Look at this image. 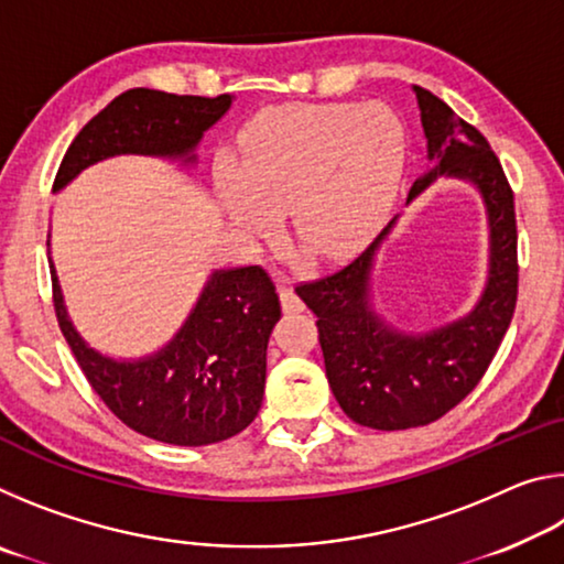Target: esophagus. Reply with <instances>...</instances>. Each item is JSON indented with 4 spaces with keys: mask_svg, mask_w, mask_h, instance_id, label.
Segmentation results:
<instances>
[{
    "mask_svg": "<svg viewBox=\"0 0 564 564\" xmlns=\"http://www.w3.org/2000/svg\"><path fill=\"white\" fill-rule=\"evenodd\" d=\"M279 295H281V303H283V311L285 313L303 311V301L299 299V293L293 291V285H291L289 279H281L279 281Z\"/></svg>",
    "mask_w": 564,
    "mask_h": 564,
    "instance_id": "obj_1",
    "label": "esophagus"
}]
</instances>
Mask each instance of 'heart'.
<instances>
[{
	"label": "heart",
	"mask_w": 564,
	"mask_h": 564,
	"mask_svg": "<svg viewBox=\"0 0 564 564\" xmlns=\"http://www.w3.org/2000/svg\"><path fill=\"white\" fill-rule=\"evenodd\" d=\"M403 123L380 104L269 109L216 164L218 202L238 226L271 234L289 212L293 236L316 259L366 246L386 221L403 174Z\"/></svg>",
	"instance_id": "1"
}]
</instances>
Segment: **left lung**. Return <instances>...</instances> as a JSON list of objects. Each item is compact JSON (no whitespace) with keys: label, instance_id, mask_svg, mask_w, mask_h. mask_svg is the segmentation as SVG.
Here are the masks:
<instances>
[{"label":"left lung","instance_id":"1","mask_svg":"<svg viewBox=\"0 0 564 564\" xmlns=\"http://www.w3.org/2000/svg\"><path fill=\"white\" fill-rule=\"evenodd\" d=\"M427 156L435 169L417 178L408 202L437 176H460L480 188L490 218V279L470 316L423 336L386 326L370 303V269L395 221L356 261L295 285L316 313L318 343L333 395L350 420L373 431H408L453 410L480 383L518 303V221L500 159L473 123L443 99L415 87Z\"/></svg>","mask_w":564,"mask_h":564}]
</instances>
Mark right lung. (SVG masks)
<instances>
[{
	"mask_svg": "<svg viewBox=\"0 0 564 564\" xmlns=\"http://www.w3.org/2000/svg\"><path fill=\"white\" fill-rule=\"evenodd\" d=\"M231 107V94L191 97L129 89L84 127L59 164L54 191L91 164L117 154L194 161L204 131ZM52 271V301L66 343L104 405L123 425L169 445H212L246 431L259 415L265 386V348L281 318L275 283L263 265L218 271L184 328L147 360L99 356L66 318Z\"/></svg>",
	"mask_w": 564,
	"mask_h": 564,
	"instance_id": "obj_1",
	"label": "right lung"
}]
</instances>
